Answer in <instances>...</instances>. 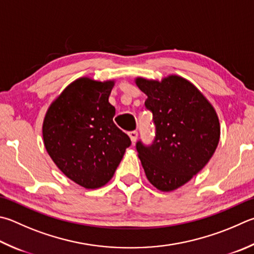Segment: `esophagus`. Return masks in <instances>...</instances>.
<instances>
[{"label": "esophagus", "instance_id": "esophagus-1", "mask_svg": "<svg viewBox=\"0 0 254 254\" xmlns=\"http://www.w3.org/2000/svg\"><path fill=\"white\" fill-rule=\"evenodd\" d=\"M128 136H130V139L132 141V143H134L137 139V132L136 131H131L128 132Z\"/></svg>", "mask_w": 254, "mask_h": 254}]
</instances>
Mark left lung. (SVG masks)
Returning <instances> with one entry per match:
<instances>
[{
	"mask_svg": "<svg viewBox=\"0 0 254 254\" xmlns=\"http://www.w3.org/2000/svg\"><path fill=\"white\" fill-rule=\"evenodd\" d=\"M153 113L155 139L151 146L139 141L136 150L149 182L162 192L182 187L199 173L220 141L215 110L201 91L182 76L161 81L136 77Z\"/></svg>",
	"mask_w": 254,
	"mask_h": 254,
	"instance_id": "left-lung-1",
	"label": "left lung"
}]
</instances>
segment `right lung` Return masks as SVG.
<instances>
[{
  "label": "right lung",
  "instance_id": "1",
  "mask_svg": "<svg viewBox=\"0 0 254 254\" xmlns=\"http://www.w3.org/2000/svg\"><path fill=\"white\" fill-rule=\"evenodd\" d=\"M114 80L82 76L70 83L43 120L44 146L66 178L98 189L113 178L131 140L115 126L109 102Z\"/></svg>",
  "mask_w": 254,
  "mask_h": 254
}]
</instances>
